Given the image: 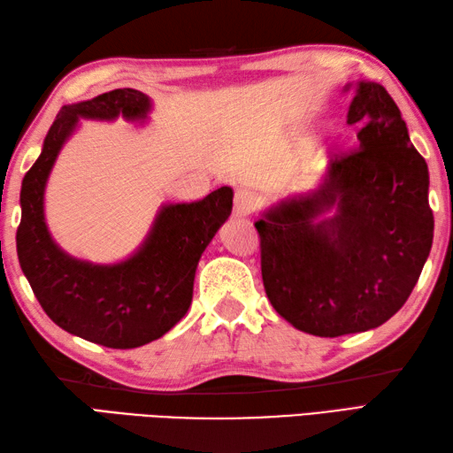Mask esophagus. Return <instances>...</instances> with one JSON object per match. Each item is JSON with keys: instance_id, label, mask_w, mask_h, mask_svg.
<instances>
[{"instance_id": "34e87169", "label": "esophagus", "mask_w": 453, "mask_h": 453, "mask_svg": "<svg viewBox=\"0 0 453 453\" xmlns=\"http://www.w3.org/2000/svg\"><path fill=\"white\" fill-rule=\"evenodd\" d=\"M253 208H255L253 192L237 190L235 192V198H234V214L237 218H247V216H251Z\"/></svg>"}]
</instances>
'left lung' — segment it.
Masks as SVG:
<instances>
[{"mask_svg":"<svg viewBox=\"0 0 453 453\" xmlns=\"http://www.w3.org/2000/svg\"><path fill=\"white\" fill-rule=\"evenodd\" d=\"M354 89L346 114L360 150L329 161L319 185L280 198L255 227L265 292L296 329L341 336L391 319L415 288L434 237L428 165L386 88Z\"/></svg>","mask_w":453,"mask_h":453,"instance_id":"8db88e82","label":"left lung"}]
</instances>
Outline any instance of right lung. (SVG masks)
Instances as JSON below:
<instances>
[{
  "instance_id": "right-lung-1",
  "label": "right lung",
  "mask_w": 453,
  "mask_h": 453,
  "mask_svg": "<svg viewBox=\"0 0 453 453\" xmlns=\"http://www.w3.org/2000/svg\"><path fill=\"white\" fill-rule=\"evenodd\" d=\"M151 109L136 89L65 104L21 185L17 257L38 303L64 331L109 349L157 341L187 315L200 257L234 206L229 187L196 202L163 204L136 251L112 265L75 258L54 242L44 218L46 182L80 120L146 122Z\"/></svg>"
}]
</instances>
